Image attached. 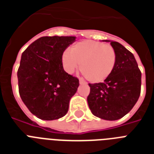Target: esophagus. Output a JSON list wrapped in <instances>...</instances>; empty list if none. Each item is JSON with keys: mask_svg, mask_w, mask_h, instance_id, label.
I'll return each mask as SVG.
<instances>
[{"mask_svg": "<svg viewBox=\"0 0 154 154\" xmlns=\"http://www.w3.org/2000/svg\"><path fill=\"white\" fill-rule=\"evenodd\" d=\"M79 83L81 84V85H86V82L85 81H83V80L82 79H80V81H79Z\"/></svg>", "mask_w": 154, "mask_h": 154, "instance_id": "esophagus-1", "label": "esophagus"}]
</instances>
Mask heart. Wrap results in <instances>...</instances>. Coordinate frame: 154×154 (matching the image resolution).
Returning a JSON list of instances; mask_svg holds the SVG:
<instances>
[{
    "label": "heart",
    "instance_id": "obj_1",
    "mask_svg": "<svg viewBox=\"0 0 154 154\" xmlns=\"http://www.w3.org/2000/svg\"><path fill=\"white\" fill-rule=\"evenodd\" d=\"M116 52L112 45L92 40L77 42L70 51L62 54V63L68 73L79 67L84 77L90 82L98 83L109 77L116 66Z\"/></svg>",
    "mask_w": 154,
    "mask_h": 154
}]
</instances>
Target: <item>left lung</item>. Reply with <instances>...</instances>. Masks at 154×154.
<instances>
[{
	"label": "left lung",
	"instance_id": "obj_1",
	"mask_svg": "<svg viewBox=\"0 0 154 154\" xmlns=\"http://www.w3.org/2000/svg\"><path fill=\"white\" fill-rule=\"evenodd\" d=\"M111 45L117 56L116 66L103 83L88 84L87 100L95 116L112 121L122 118L138 101L142 73L131 51L118 42L112 41Z\"/></svg>",
	"mask_w": 154,
	"mask_h": 154
}]
</instances>
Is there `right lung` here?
Returning a JSON list of instances; mask_svg holds the SVG:
<instances>
[{
	"label": "right lung",
	"instance_id": "right-lung-1",
	"mask_svg": "<svg viewBox=\"0 0 154 154\" xmlns=\"http://www.w3.org/2000/svg\"><path fill=\"white\" fill-rule=\"evenodd\" d=\"M74 36H43L23 52L17 71L19 93L30 112L43 120L66 115L79 80L64 70L62 54Z\"/></svg>",
	"mask_w": 154,
	"mask_h": 154
}]
</instances>
